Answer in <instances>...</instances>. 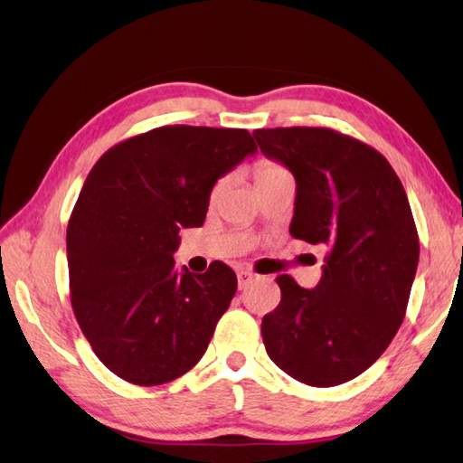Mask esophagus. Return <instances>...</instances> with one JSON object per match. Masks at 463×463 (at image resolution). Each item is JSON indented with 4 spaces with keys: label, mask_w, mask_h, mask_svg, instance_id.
<instances>
[{
    "label": "esophagus",
    "mask_w": 463,
    "mask_h": 463,
    "mask_svg": "<svg viewBox=\"0 0 463 463\" xmlns=\"http://www.w3.org/2000/svg\"><path fill=\"white\" fill-rule=\"evenodd\" d=\"M239 288L242 291V288H247L252 280H255V273H250V270H239Z\"/></svg>",
    "instance_id": "esophagus-1"
}]
</instances>
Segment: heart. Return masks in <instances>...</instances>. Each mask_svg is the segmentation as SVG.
<instances>
[{
	"label": "heart",
	"mask_w": 463,
	"mask_h": 463,
	"mask_svg": "<svg viewBox=\"0 0 463 463\" xmlns=\"http://www.w3.org/2000/svg\"><path fill=\"white\" fill-rule=\"evenodd\" d=\"M279 170H283V168L273 165V162H260V165L257 166V180L265 178V176H269V175H275V172H279ZM224 183H226V180H221V183L214 186V194L221 193V188L224 186Z\"/></svg>",
	"instance_id": "b5f03b06"
}]
</instances>
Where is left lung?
Wrapping results in <instances>:
<instances>
[{
    "label": "left lung",
    "instance_id": "1",
    "mask_svg": "<svg viewBox=\"0 0 463 463\" xmlns=\"http://www.w3.org/2000/svg\"><path fill=\"white\" fill-rule=\"evenodd\" d=\"M252 136L295 176L291 237L327 247L315 288L277 279L265 349L297 382L345 383L383 355L405 317L420 262L410 201L382 154L345 134L295 126Z\"/></svg>",
    "mask_w": 463,
    "mask_h": 463
}]
</instances>
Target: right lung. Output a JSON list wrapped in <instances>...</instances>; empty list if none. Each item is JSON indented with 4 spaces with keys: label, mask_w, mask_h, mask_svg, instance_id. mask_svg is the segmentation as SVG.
Masks as SVG:
<instances>
[{
    "label": "right lung",
    "mask_w": 463,
    "mask_h": 463,
    "mask_svg": "<svg viewBox=\"0 0 463 463\" xmlns=\"http://www.w3.org/2000/svg\"><path fill=\"white\" fill-rule=\"evenodd\" d=\"M257 152L247 130L162 126L108 150L68 224L71 307L102 364L136 385L193 369L237 293L216 262L175 269L180 229L203 226L216 180Z\"/></svg>",
    "instance_id": "right-lung-1"
}]
</instances>
